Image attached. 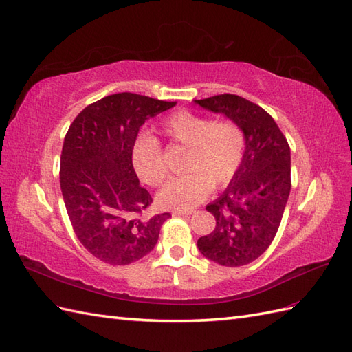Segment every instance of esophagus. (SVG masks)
Returning <instances> with one entry per match:
<instances>
[{
  "label": "esophagus",
  "instance_id": "esophagus-1",
  "mask_svg": "<svg viewBox=\"0 0 352 352\" xmlns=\"http://www.w3.org/2000/svg\"><path fill=\"white\" fill-rule=\"evenodd\" d=\"M192 215L191 210H173V217H190Z\"/></svg>",
  "mask_w": 352,
  "mask_h": 352
}]
</instances>
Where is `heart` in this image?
<instances>
[{
  "instance_id": "1",
  "label": "heart",
  "mask_w": 352,
  "mask_h": 352,
  "mask_svg": "<svg viewBox=\"0 0 352 352\" xmlns=\"http://www.w3.org/2000/svg\"><path fill=\"white\" fill-rule=\"evenodd\" d=\"M173 146L185 148L181 168L186 173L171 179L157 195L162 209H191L208 197L210 188L227 186L241 168L246 134L231 119L215 121L210 116L179 110L160 126ZM133 166L140 181L157 188L167 179V168L158 144L142 137L133 148Z\"/></svg>"
}]
</instances>
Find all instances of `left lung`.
I'll list each match as a JSON object with an SVG mask.
<instances>
[{
  "instance_id": "8db88e82",
  "label": "left lung",
  "mask_w": 352,
  "mask_h": 352,
  "mask_svg": "<svg viewBox=\"0 0 352 352\" xmlns=\"http://www.w3.org/2000/svg\"><path fill=\"white\" fill-rule=\"evenodd\" d=\"M201 107L236 121L246 134L241 168L219 199L206 206L215 217L200 252L227 267L258 258L275 239L291 190L289 144L267 111L234 94L195 100Z\"/></svg>"
}]
</instances>
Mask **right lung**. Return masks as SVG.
Masks as SVG:
<instances>
[{"label": "right lung", "instance_id": "obj_1", "mask_svg": "<svg viewBox=\"0 0 352 352\" xmlns=\"http://www.w3.org/2000/svg\"><path fill=\"white\" fill-rule=\"evenodd\" d=\"M173 106L176 101L113 94L85 107L65 134L59 184L68 218L88 252L107 264L148 255L171 217H143L152 197L140 186L131 155L144 121Z\"/></svg>", "mask_w": 352, "mask_h": 352}]
</instances>
